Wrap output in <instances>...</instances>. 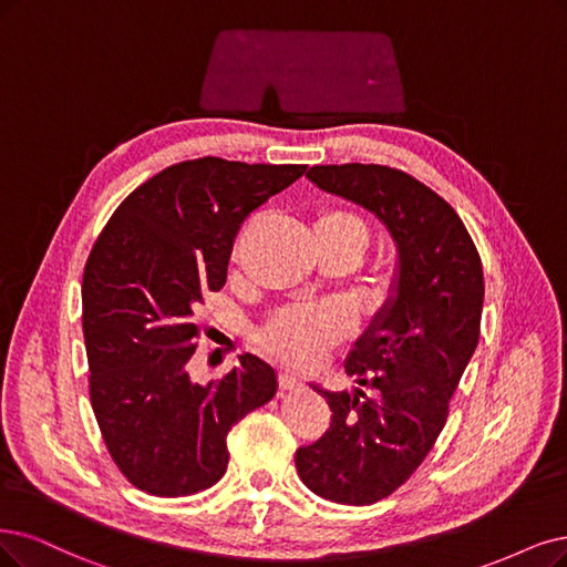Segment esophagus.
Listing matches in <instances>:
<instances>
[{
	"label": "esophagus",
	"mask_w": 567,
	"mask_h": 567,
	"mask_svg": "<svg viewBox=\"0 0 567 567\" xmlns=\"http://www.w3.org/2000/svg\"><path fill=\"white\" fill-rule=\"evenodd\" d=\"M278 383H280V390H299L303 383H301V379H297V375H291V373H280V379H278Z\"/></svg>",
	"instance_id": "esophagus-1"
}]
</instances>
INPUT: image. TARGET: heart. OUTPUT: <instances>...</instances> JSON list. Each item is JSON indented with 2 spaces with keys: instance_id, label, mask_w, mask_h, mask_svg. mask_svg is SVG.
<instances>
[{
  "instance_id": "heart-1",
  "label": "heart",
  "mask_w": 567,
  "mask_h": 567,
  "mask_svg": "<svg viewBox=\"0 0 567 567\" xmlns=\"http://www.w3.org/2000/svg\"><path fill=\"white\" fill-rule=\"evenodd\" d=\"M312 234L320 249L339 247L360 257L367 245V224L348 209L331 207L312 219ZM243 238L236 243L234 255L238 257ZM392 280L385 278L381 285V297H388ZM350 331V320L337 306H289L278 310L259 331L261 346L287 367L312 369L318 367L329 348L339 343Z\"/></svg>"
}]
</instances>
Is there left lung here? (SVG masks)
Returning a JSON list of instances; mask_svg holds the SVG:
<instances>
[{
  "label": "left lung",
  "mask_w": 567,
  "mask_h": 567,
  "mask_svg": "<svg viewBox=\"0 0 567 567\" xmlns=\"http://www.w3.org/2000/svg\"><path fill=\"white\" fill-rule=\"evenodd\" d=\"M322 192L379 217L396 247L390 297L346 360L369 388L320 392L331 425L297 451L303 484L339 505H373L421 467L442 434L449 402L478 343L484 270L455 209L388 165H312Z\"/></svg>",
  "instance_id": "left-lung-1"
}]
</instances>
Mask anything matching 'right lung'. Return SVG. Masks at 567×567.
<instances>
[{"label": "right lung", "instance_id": "add662e5", "mask_svg": "<svg viewBox=\"0 0 567 567\" xmlns=\"http://www.w3.org/2000/svg\"><path fill=\"white\" fill-rule=\"evenodd\" d=\"M306 167L215 156L171 165L137 186L95 240L81 285L91 404L135 488L182 497L215 486L228 430L276 394V369L257 354H240L207 385L186 367L198 308L224 287L240 224Z\"/></svg>", "mask_w": 567, "mask_h": 567}]
</instances>
